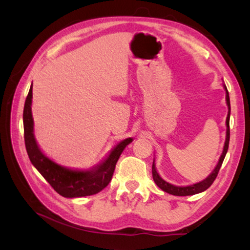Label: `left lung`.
Wrapping results in <instances>:
<instances>
[{"label": "left lung", "instance_id": "8db88e82", "mask_svg": "<svg viewBox=\"0 0 250 250\" xmlns=\"http://www.w3.org/2000/svg\"><path fill=\"white\" fill-rule=\"evenodd\" d=\"M226 89V101H227V105H228V115H227V119H226V125H227V131H226V141H225V146H224V150L223 153L219 158L218 164L215 167V170L210 173L209 176H207L204 181L200 182V183L189 185V186H175L172 185L170 183H167L164 180L161 179V176L158 174V172L155 170V166H154V160H153V164H152V176H153V180L155 182V184L159 186L161 189H163L164 192H167L168 194H172V195H176V196H188V195H194V194L204 192L205 189H207L209 186L213 184V182L215 179L217 177V174L219 172V168H221L223 161L225 159V155L227 153L228 150V145H229V116H230V101H229V95H228L227 88Z\"/></svg>", "mask_w": 250, "mask_h": 250}]
</instances>
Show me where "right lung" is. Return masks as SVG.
I'll list each match as a JSON object with an SVG mask.
<instances>
[{"mask_svg": "<svg viewBox=\"0 0 250 250\" xmlns=\"http://www.w3.org/2000/svg\"><path fill=\"white\" fill-rule=\"evenodd\" d=\"M32 86L29 88L23 111L24 140L28 158L34 167L37 168L50 186L64 197H82L97 194L107 186L112 179L116 164L119 160L122 151L132 141L125 139L121 141L103 163L91 168L90 171H75L62 167L54 163L42 153L33 134V117H32Z\"/></svg>", "mask_w": 250, "mask_h": 250, "instance_id": "obj_1", "label": "right lung"}]
</instances>
